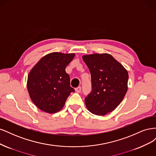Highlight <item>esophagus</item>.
I'll return each instance as SVG.
<instances>
[{
    "label": "esophagus",
    "instance_id": "1",
    "mask_svg": "<svg viewBox=\"0 0 156 156\" xmlns=\"http://www.w3.org/2000/svg\"><path fill=\"white\" fill-rule=\"evenodd\" d=\"M75 91H76V92L78 93L81 92V87H76V89H75Z\"/></svg>",
    "mask_w": 156,
    "mask_h": 156
}]
</instances>
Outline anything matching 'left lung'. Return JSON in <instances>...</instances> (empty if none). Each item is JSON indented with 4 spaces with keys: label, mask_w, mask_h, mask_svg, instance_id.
I'll list each match as a JSON object with an SVG mask.
<instances>
[{
    "label": "left lung",
    "mask_w": 156,
    "mask_h": 156,
    "mask_svg": "<svg viewBox=\"0 0 156 156\" xmlns=\"http://www.w3.org/2000/svg\"><path fill=\"white\" fill-rule=\"evenodd\" d=\"M91 76V92L85 98L89 111L103 116L113 112L128 90V73L123 65L107 53L83 55Z\"/></svg>",
    "instance_id": "obj_1"
}]
</instances>
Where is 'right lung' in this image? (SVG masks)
Returning <instances> with one entry per match:
<instances>
[{"label":"right lung","mask_w":156,"mask_h":156,"mask_svg":"<svg viewBox=\"0 0 156 156\" xmlns=\"http://www.w3.org/2000/svg\"><path fill=\"white\" fill-rule=\"evenodd\" d=\"M74 53L52 52L45 55L28 75L27 89L32 101L40 110L55 113L61 110L71 92L69 75L65 67Z\"/></svg>","instance_id":"add662e5"}]
</instances>
